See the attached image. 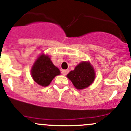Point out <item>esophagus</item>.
<instances>
[{
  "mask_svg": "<svg viewBox=\"0 0 131 131\" xmlns=\"http://www.w3.org/2000/svg\"><path fill=\"white\" fill-rule=\"evenodd\" d=\"M68 72H69L68 70H62V73L64 75H67L68 73Z\"/></svg>",
  "mask_w": 131,
  "mask_h": 131,
  "instance_id": "esophagus-1",
  "label": "esophagus"
}]
</instances>
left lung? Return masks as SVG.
<instances>
[{"mask_svg": "<svg viewBox=\"0 0 131 131\" xmlns=\"http://www.w3.org/2000/svg\"><path fill=\"white\" fill-rule=\"evenodd\" d=\"M77 89H84L93 82L95 73L89 62H82L67 75Z\"/></svg>", "mask_w": 131, "mask_h": 131, "instance_id": "left-lung-1", "label": "left lung"}]
</instances>
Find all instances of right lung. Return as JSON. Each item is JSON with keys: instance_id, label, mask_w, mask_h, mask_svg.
I'll use <instances>...</instances> for the list:
<instances>
[{"instance_id": "right-lung-1", "label": "right lung", "mask_w": 131, "mask_h": 131, "mask_svg": "<svg viewBox=\"0 0 131 131\" xmlns=\"http://www.w3.org/2000/svg\"><path fill=\"white\" fill-rule=\"evenodd\" d=\"M31 73L35 82L46 87L49 85L56 75L60 74V71L54 65L48 56L42 54L34 63Z\"/></svg>"}]
</instances>
